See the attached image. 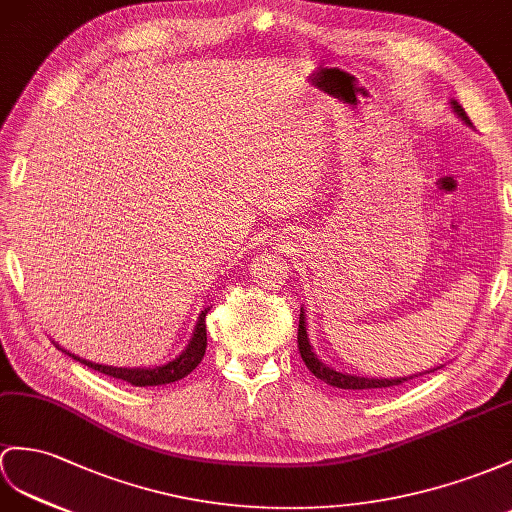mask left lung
Wrapping results in <instances>:
<instances>
[{
  "label": "left lung",
  "mask_w": 512,
  "mask_h": 512,
  "mask_svg": "<svg viewBox=\"0 0 512 512\" xmlns=\"http://www.w3.org/2000/svg\"><path fill=\"white\" fill-rule=\"evenodd\" d=\"M452 108L456 115L460 117V121H465L467 126H471V121L467 117L465 108L460 106L456 99H452ZM297 347H299V354H302V360L306 363V367L315 373V378L323 380L330 386H336V389H352V391H378V389H386V386H397V384H404L408 380H413V376L408 378H363V376H352V373H341L332 367H328L326 363H321L317 358V354L313 352V347H310L308 341V334H306V315H304V308L302 313H299V328H297ZM434 371V369H430ZM428 371V373H430ZM417 376H423V373H417Z\"/></svg>",
  "instance_id": "obj_1"
}]
</instances>
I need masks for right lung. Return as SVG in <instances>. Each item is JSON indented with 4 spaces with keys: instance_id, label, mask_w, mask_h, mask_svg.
<instances>
[{
    "instance_id": "obj_1",
    "label": "right lung",
    "mask_w": 512,
    "mask_h": 512,
    "mask_svg": "<svg viewBox=\"0 0 512 512\" xmlns=\"http://www.w3.org/2000/svg\"><path fill=\"white\" fill-rule=\"evenodd\" d=\"M210 308H204L202 313L197 317L195 323V332H193V339L191 343L186 345V350L176 356L173 360L165 365H158V367H108V365H97L91 363V360H84L76 354H69L67 350H62L60 345H56L58 350H62L65 354H69L73 360H80L82 365L91 367L99 373H106L110 378H117V380H126L132 386H160V384H171V382H178L182 378L189 376V373L202 363V358L206 354V315H208Z\"/></svg>"
}]
</instances>
